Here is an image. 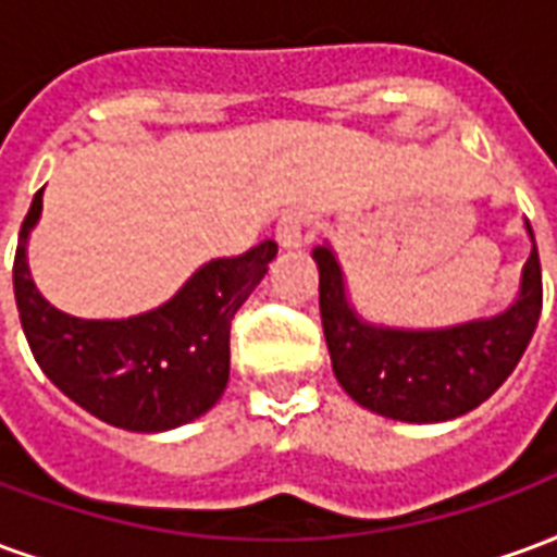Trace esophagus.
Segmentation results:
<instances>
[{"label": "esophagus", "instance_id": "esophagus-1", "mask_svg": "<svg viewBox=\"0 0 557 557\" xmlns=\"http://www.w3.org/2000/svg\"><path fill=\"white\" fill-rule=\"evenodd\" d=\"M277 244L283 250H298L304 247V214L301 211H289L286 218L277 223Z\"/></svg>", "mask_w": 557, "mask_h": 557}]
</instances>
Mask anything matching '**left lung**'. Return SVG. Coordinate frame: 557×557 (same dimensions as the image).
Wrapping results in <instances>:
<instances>
[{
  "mask_svg": "<svg viewBox=\"0 0 557 557\" xmlns=\"http://www.w3.org/2000/svg\"><path fill=\"white\" fill-rule=\"evenodd\" d=\"M516 298L502 313L447 327H391L363 319L331 244L313 247L319 310L339 387L358 406L406 423H442L498 391L534 337L543 307V277L534 232Z\"/></svg>",
  "mask_w": 557,
  "mask_h": 557,
  "instance_id": "left-lung-1",
  "label": "left lung"
}]
</instances>
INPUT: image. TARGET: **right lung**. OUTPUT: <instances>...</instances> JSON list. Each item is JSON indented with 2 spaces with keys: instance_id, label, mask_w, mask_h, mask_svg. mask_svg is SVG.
<instances>
[{
  "instance_id": "add662e5",
  "label": "right lung",
  "mask_w": 557,
  "mask_h": 557,
  "mask_svg": "<svg viewBox=\"0 0 557 557\" xmlns=\"http://www.w3.org/2000/svg\"><path fill=\"white\" fill-rule=\"evenodd\" d=\"M44 190L20 226L14 298L23 334L44 375L67 399L110 426L166 432L202 418L230 382V327L262 283L277 244L262 242L235 259H211L170 301L127 319H79L44 298L29 271V235Z\"/></svg>"
}]
</instances>
